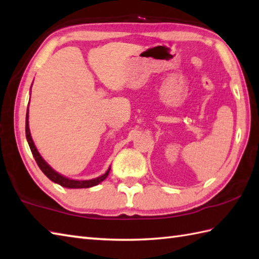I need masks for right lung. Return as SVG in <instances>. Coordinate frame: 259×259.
<instances>
[{"mask_svg": "<svg viewBox=\"0 0 259 259\" xmlns=\"http://www.w3.org/2000/svg\"><path fill=\"white\" fill-rule=\"evenodd\" d=\"M28 119H29V115H28V110H27V116H25V137H27L29 147H30V149H31V153L34 157L35 161H37L39 168L42 170V173L47 176L50 181H53L54 183H57L64 187H67V189H88V187H92V186L100 184L101 182L104 181L106 177H108V175L110 173V169H111V166L109 167V169L106 170L103 175L96 177V179L88 180V181L70 180V179H68V177L63 176L62 174H59L56 170H54L52 167L46 163L45 159L41 157V155L39 154V151L37 150V148H35L33 140L31 138V134H30Z\"/></svg>", "mask_w": 259, "mask_h": 259, "instance_id": "add662e5", "label": "right lung"}]
</instances>
